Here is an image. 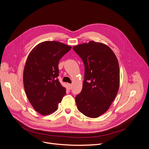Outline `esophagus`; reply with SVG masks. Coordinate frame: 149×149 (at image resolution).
<instances>
[{
  "label": "esophagus",
  "mask_w": 149,
  "mask_h": 149,
  "mask_svg": "<svg viewBox=\"0 0 149 149\" xmlns=\"http://www.w3.org/2000/svg\"><path fill=\"white\" fill-rule=\"evenodd\" d=\"M67 86H68V89H71L72 88V85L71 84L68 83L67 84Z\"/></svg>",
  "instance_id": "1"
}]
</instances>
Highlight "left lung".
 <instances>
[{"instance_id": "1", "label": "left lung", "mask_w": 149, "mask_h": 149, "mask_svg": "<svg viewBox=\"0 0 149 149\" xmlns=\"http://www.w3.org/2000/svg\"><path fill=\"white\" fill-rule=\"evenodd\" d=\"M84 65L83 89L76 96L79 112L96 118L109 109L118 94L119 66L114 53L106 45L93 41L73 47Z\"/></svg>"}]
</instances>
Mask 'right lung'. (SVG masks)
<instances>
[{"instance_id":"obj_1","label":"right lung","mask_w":149,"mask_h":149,"mask_svg":"<svg viewBox=\"0 0 149 149\" xmlns=\"http://www.w3.org/2000/svg\"><path fill=\"white\" fill-rule=\"evenodd\" d=\"M71 47L56 41H45L35 46L26 59L23 81L26 95L35 110L42 115L57 110L66 94L57 78L58 63Z\"/></svg>"}]
</instances>
